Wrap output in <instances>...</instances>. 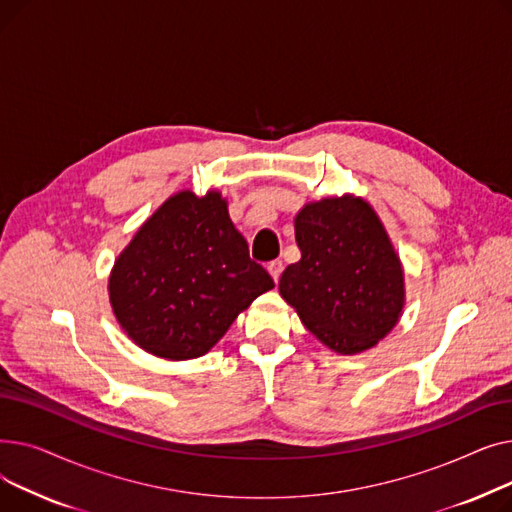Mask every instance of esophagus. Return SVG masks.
Returning <instances> with one entry per match:
<instances>
[{"label": "esophagus", "mask_w": 512, "mask_h": 512, "mask_svg": "<svg viewBox=\"0 0 512 512\" xmlns=\"http://www.w3.org/2000/svg\"><path fill=\"white\" fill-rule=\"evenodd\" d=\"M282 270H284V263H282L280 259H274V261H270V265H267V272H270V276L274 278V282L280 280Z\"/></svg>", "instance_id": "esophagus-1"}]
</instances>
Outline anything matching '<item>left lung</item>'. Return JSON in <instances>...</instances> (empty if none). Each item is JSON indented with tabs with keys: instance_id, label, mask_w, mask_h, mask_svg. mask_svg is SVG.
I'll use <instances>...</instances> for the list:
<instances>
[{
	"instance_id": "8db88e82",
	"label": "left lung",
	"mask_w": 512,
	"mask_h": 512,
	"mask_svg": "<svg viewBox=\"0 0 512 512\" xmlns=\"http://www.w3.org/2000/svg\"><path fill=\"white\" fill-rule=\"evenodd\" d=\"M294 238L301 259L278 288L305 328L338 355L386 338L405 307V272L375 209L348 193L305 203Z\"/></svg>"
}]
</instances>
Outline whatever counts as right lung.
I'll list each match as a JSON object with an SVG mask.
<instances>
[{
  "label": "right lung",
  "instance_id": "add662e5",
  "mask_svg": "<svg viewBox=\"0 0 512 512\" xmlns=\"http://www.w3.org/2000/svg\"><path fill=\"white\" fill-rule=\"evenodd\" d=\"M274 280L249 257L220 191H178L114 261L107 292L126 336L168 361L209 353Z\"/></svg>",
  "mask_w": 512,
  "mask_h": 512
}]
</instances>
